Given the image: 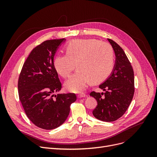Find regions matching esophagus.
I'll return each mask as SVG.
<instances>
[{"label": "esophagus", "mask_w": 157, "mask_h": 157, "mask_svg": "<svg viewBox=\"0 0 157 157\" xmlns=\"http://www.w3.org/2000/svg\"><path fill=\"white\" fill-rule=\"evenodd\" d=\"M85 96H86V94H78L77 95V98H84Z\"/></svg>", "instance_id": "esophagus-1"}]
</instances>
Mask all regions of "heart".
I'll return each mask as SVG.
<instances>
[{
	"instance_id": "heart-1",
	"label": "heart",
	"mask_w": 157,
	"mask_h": 157,
	"mask_svg": "<svg viewBox=\"0 0 157 157\" xmlns=\"http://www.w3.org/2000/svg\"><path fill=\"white\" fill-rule=\"evenodd\" d=\"M65 54L56 56L54 66L61 77L67 78L76 65L78 70L65 83L70 92H81L91 81H102L113 68V50L106 42L92 39H74L65 46Z\"/></svg>"
}]
</instances>
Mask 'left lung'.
<instances>
[{"mask_svg":"<svg viewBox=\"0 0 157 157\" xmlns=\"http://www.w3.org/2000/svg\"><path fill=\"white\" fill-rule=\"evenodd\" d=\"M116 56L113 72L105 82L99 85L104 93L92 91L90 94L98 105L93 115L104 122H113L121 118L129 107L134 94V74L125 52L115 41L108 39Z\"/></svg>","mask_w":157,"mask_h":157,"instance_id":"8db88e82","label":"left lung"}]
</instances>
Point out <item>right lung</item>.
Here are the masks:
<instances>
[{"mask_svg":"<svg viewBox=\"0 0 157 157\" xmlns=\"http://www.w3.org/2000/svg\"><path fill=\"white\" fill-rule=\"evenodd\" d=\"M65 40H48L36 46L19 76V98L26 115L35 126L44 130L62 124L69 115L71 103L77 100L73 93L54 95L61 89V83L54 68V57Z\"/></svg>","mask_w":157,"mask_h":157,"instance_id":"right-lung-1","label":"right lung"}]
</instances>
